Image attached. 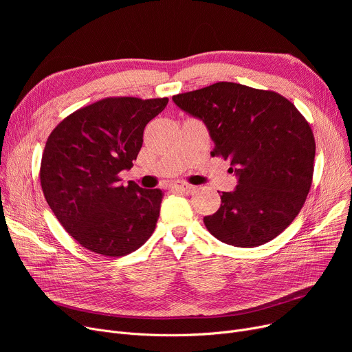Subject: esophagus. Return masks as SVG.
Returning <instances> with one entry per match:
<instances>
[{
  "label": "esophagus",
  "instance_id": "1",
  "mask_svg": "<svg viewBox=\"0 0 352 352\" xmlns=\"http://www.w3.org/2000/svg\"><path fill=\"white\" fill-rule=\"evenodd\" d=\"M171 190L178 191V192H184V194H191L197 190V187L191 186V184H186V182H177V184H173Z\"/></svg>",
  "mask_w": 352,
  "mask_h": 352
}]
</instances>
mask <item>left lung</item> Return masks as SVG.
<instances>
[{
	"label": "left lung",
	"mask_w": 352,
	"mask_h": 352,
	"mask_svg": "<svg viewBox=\"0 0 352 352\" xmlns=\"http://www.w3.org/2000/svg\"><path fill=\"white\" fill-rule=\"evenodd\" d=\"M173 101L202 120L215 144L212 157L230 160L238 186L204 217L207 230L228 245L252 248L278 236L309 192L316 140L295 105L275 91L217 82Z\"/></svg>",
	"instance_id": "8db88e82"
}]
</instances>
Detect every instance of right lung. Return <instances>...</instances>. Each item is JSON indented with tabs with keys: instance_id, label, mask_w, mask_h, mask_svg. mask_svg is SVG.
<instances>
[{
	"instance_id": "obj_1",
	"label": "right lung",
	"mask_w": 352,
	"mask_h": 352,
	"mask_svg": "<svg viewBox=\"0 0 352 352\" xmlns=\"http://www.w3.org/2000/svg\"><path fill=\"white\" fill-rule=\"evenodd\" d=\"M168 98L108 97L65 117L50 134L40 168L44 197L81 247L104 256L138 250L155 230L164 192L118 174L142 146L145 125Z\"/></svg>"
}]
</instances>
